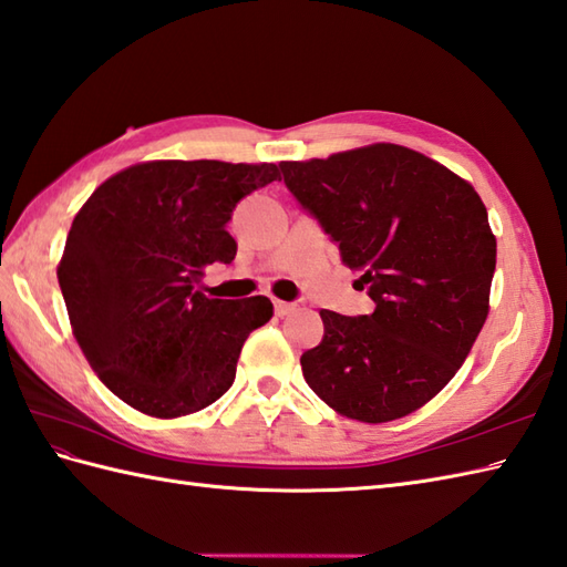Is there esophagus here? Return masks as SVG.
<instances>
[{
	"mask_svg": "<svg viewBox=\"0 0 567 567\" xmlns=\"http://www.w3.org/2000/svg\"><path fill=\"white\" fill-rule=\"evenodd\" d=\"M292 311H295V305H289V301H282V299H275V313L289 316Z\"/></svg>",
	"mask_w": 567,
	"mask_h": 567,
	"instance_id": "obj_1",
	"label": "esophagus"
}]
</instances>
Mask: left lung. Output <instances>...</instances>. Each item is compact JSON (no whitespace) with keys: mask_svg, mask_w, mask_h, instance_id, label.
Here are the masks:
<instances>
[{"mask_svg":"<svg viewBox=\"0 0 567 567\" xmlns=\"http://www.w3.org/2000/svg\"><path fill=\"white\" fill-rule=\"evenodd\" d=\"M280 168L374 301L360 319L321 309L323 340L301 354L307 384L360 423L411 415L450 384L488 319V209L468 181L391 142Z\"/></svg>","mask_w":567,"mask_h":567,"instance_id":"obj_1","label":"left lung"}]
</instances>
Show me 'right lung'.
<instances>
[{
    "label": "right lung",
    "instance_id": "right-lung-1",
    "mask_svg": "<svg viewBox=\"0 0 567 567\" xmlns=\"http://www.w3.org/2000/svg\"><path fill=\"white\" fill-rule=\"evenodd\" d=\"M280 181L275 164L156 159L105 178L79 209L58 266L70 326L117 399L152 417L203 411L234 384L268 297L213 299L195 285L231 262L244 195Z\"/></svg>",
    "mask_w": 567,
    "mask_h": 567
}]
</instances>
